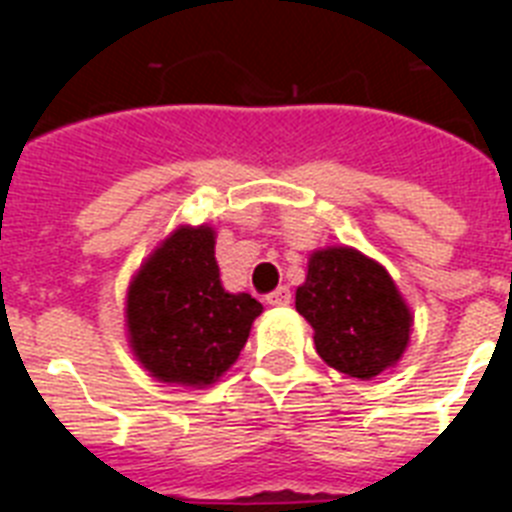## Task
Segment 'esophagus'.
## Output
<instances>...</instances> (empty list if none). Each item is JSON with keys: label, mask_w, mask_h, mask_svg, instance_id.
Returning <instances> with one entry per match:
<instances>
[{"label": "esophagus", "mask_w": 512, "mask_h": 512, "mask_svg": "<svg viewBox=\"0 0 512 512\" xmlns=\"http://www.w3.org/2000/svg\"><path fill=\"white\" fill-rule=\"evenodd\" d=\"M289 300H292V292H289V287L274 289V292L266 297V302H269L271 307H284V305H289Z\"/></svg>", "instance_id": "1"}]
</instances>
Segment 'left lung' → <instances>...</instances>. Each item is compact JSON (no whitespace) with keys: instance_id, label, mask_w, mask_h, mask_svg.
<instances>
[{"instance_id":"8db88e82","label":"left lung","mask_w":512,"mask_h":512,"mask_svg":"<svg viewBox=\"0 0 512 512\" xmlns=\"http://www.w3.org/2000/svg\"><path fill=\"white\" fill-rule=\"evenodd\" d=\"M295 307L312 325L315 351L336 372L374 379L410 346L413 310L390 271L351 246L310 253Z\"/></svg>"}]
</instances>
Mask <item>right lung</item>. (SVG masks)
Here are the masks:
<instances>
[{
	"mask_svg": "<svg viewBox=\"0 0 512 512\" xmlns=\"http://www.w3.org/2000/svg\"><path fill=\"white\" fill-rule=\"evenodd\" d=\"M215 228L179 225L138 266L125 297L128 346L153 379L205 390L238 361L264 305L228 292Z\"/></svg>",
	"mask_w": 512,
	"mask_h": 512,
	"instance_id": "obj_1",
	"label": "right lung"
}]
</instances>
